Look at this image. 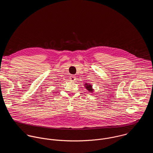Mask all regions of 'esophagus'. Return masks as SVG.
<instances>
[{
    "label": "esophagus",
    "instance_id": "esophagus-1",
    "mask_svg": "<svg viewBox=\"0 0 153 153\" xmlns=\"http://www.w3.org/2000/svg\"><path fill=\"white\" fill-rule=\"evenodd\" d=\"M69 78H69V79H70V81H75V79H76L75 76H74V75H71Z\"/></svg>",
    "mask_w": 153,
    "mask_h": 153
}]
</instances>
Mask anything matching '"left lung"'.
Masks as SVG:
<instances>
[{
    "label": "left lung",
    "instance_id": "left-lung-1",
    "mask_svg": "<svg viewBox=\"0 0 153 153\" xmlns=\"http://www.w3.org/2000/svg\"><path fill=\"white\" fill-rule=\"evenodd\" d=\"M84 84H85L84 85H85V88L87 89L88 91H89L91 92H92L94 91V89H92V85H91L90 84H87V83H85Z\"/></svg>",
    "mask_w": 153,
    "mask_h": 153
}]
</instances>
